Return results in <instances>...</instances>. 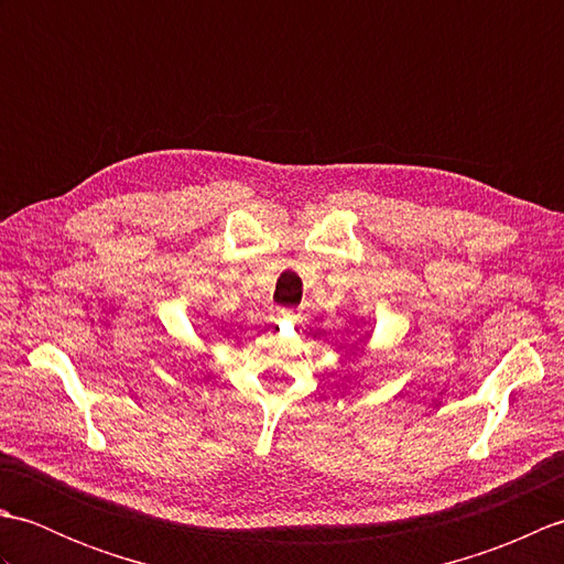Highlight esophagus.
Returning <instances> with one entry per match:
<instances>
[{
  "label": "esophagus",
  "mask_w": 564,
  "mask_h": 564,
  "mask_svg": "<svg viewBox=\"0 0 564 564\" xmlns=\"http://www.w3.org/2000/svg\"><path fill=\"white\" fill-rule=\"evenodd\" d=\"M281 315H283V317H289L291 313H289V310H283V313H281Z\"/></svg>",
  "instance_id": "esophagus-1"
}]
</instances>
